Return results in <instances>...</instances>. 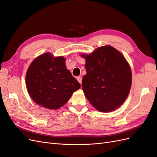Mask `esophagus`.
<instances>
[{
    "mask_svg": "<svg viewBox=\"0 0 157 157\" xmlns=\"http://www.w3.org/2000/svg\"><path fill=\"white\" fill-rule=\"evenodd\" d=\"M77 79V80L78 81V82H79L80 84H82V77H78Z\"/></svg>",
    "mask_w": 157,
    "mask_h": 157,
    "instance_id": "1",
    "label": "esophagus"
}]
</instances>
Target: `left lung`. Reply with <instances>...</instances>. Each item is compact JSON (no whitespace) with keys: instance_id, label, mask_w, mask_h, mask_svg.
Masks as SVG:
<instances>
[{"instance_id":"1","label":"left lung","mask_w":157,"mask_h":157,"mask_svg":"<svg viewBox=\"0 0 157 157\" xmlns=\"http://www.w3.org/2000/svg\"><path fill=\"white\" fill-rule=\"evenodd\" d=\"M80 55L86 61L82 84L85 96L99 111H115L125 101L132 86V71L124 56L109 45Z\"/></svg>"}]
</instances>
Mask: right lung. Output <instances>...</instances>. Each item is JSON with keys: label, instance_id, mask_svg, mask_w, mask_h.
<instances>
[{"label": "right lung", "instance_id": "add662e5", "mask_svg": "<svg viewBox=\"0 0 157 157\" xmlns=\"http://www.w3.org/2000/svg\"><path fill=\"white\" fill-rule=\"evenodd\" d=\"M30 97L38 105L58 109L63 106L80 84L65 65L63 56L48 52L38 56L29 65L25 77Z\"/></svg>", "mask_w": 157, "mask_h": 157}]
</instances>
